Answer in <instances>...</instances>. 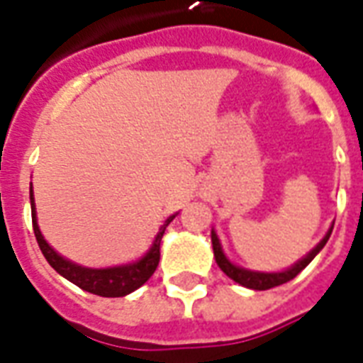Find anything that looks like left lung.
<instances>
[{"mask_svg":"<svg viewBox=\"0 0 363 363\" xmlns=\"http://www.w3.org/2000/svg\"><path fill=\"white\" fill-rule=\"evenodd\" d=\"M333 233V228L328 229L327 235L320 239V243L313 249L307 257H303L301 260H297L296 264L288 270H281V272H252V270H247V268H241L233 264V262H229V259L223 255L221 251V245H220V239L216 235V231H212V245H213V257H216V262H218V267L223 270V272L228 274L229 278L237 284H241L245 288L249 289H270V288H276V286H281V284H286V281L294 280L297 274L301 272L309 262H311L319 251L327 245L328 237Z\"/></svg>","mask_w":363,"mask_h":363,"instance_id":"1","label":"left lung"}]
</instances>
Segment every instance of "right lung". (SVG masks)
<instances>
[{
    "mask_svg": "<svg viewBox=\"0 0 363 363\" xmlns=\"http://www.w3.org/2000/svg\"><path fill=\"white\" fill-rule=\"evenodd\" d=\"M30 212H33V229H35L36 243L43 251L44 259L48 260L54 270L58 274H62L66 280H69L75 286H79L85 291L89 294H95V296L101 297H122L132 294L134 289H138L140 286H143L145 281L150 280L155 268L159 264V247H161V239H163V233H165L167 225L174 220V216H169L165 220V223L159 228L157 235L151 243V249L142 259L135 260L132 264H122V267H112V268H85L75 264L72 260L60 257L58 252L52 249L50 245L44 241L43 233L38 229V223H36V208H35V196H33V184H30Z\"/></svg>",
    "mask_w": 363,
    "mask_h": 363,
    "instance_id": "obj_1",
    "label": "right lung"
}]
</instances>
